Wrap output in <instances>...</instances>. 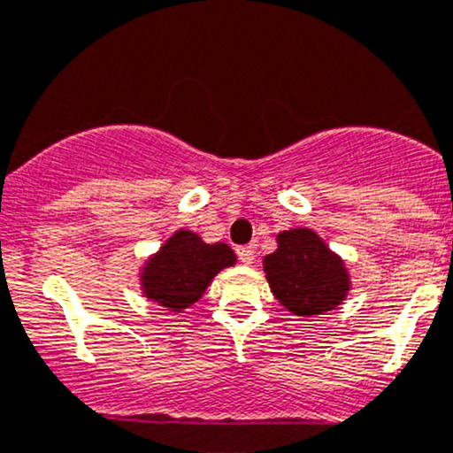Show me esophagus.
<instances>
[{
	"label": "esophagus",
	"instance_id": "esophagus-1",
	"mask_svg": "<svg viewBox=\"0 0 453 453\" xmlns=\"http://www.w3.org/2000/svg\"><path fill=\"white\" fill-rule=\"evenodd\" d=\"M236 256L242 264H251L253 257H256V251H253L251 244H249V247H236Z\"/></svg>",
	"mask_w": 453,
	"mask_h": 453
}]
</instances>
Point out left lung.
<instances>
[{"mask_svg":"<svg viewBox=\"0 0 453 453\" xmlns=\"http://www.w3.org/2000/svg\"><path fill=\"white\" fill-rule=\"evenodd\" d=\"M279 249L264 259L270 289L296 315H319L345 298L349 280L345 266L315 232L279 234Z\"/></svg>","mask_w":453,"mask_h":453,"instance_id":"8db88e82","label":"left lung"}]
</instances>
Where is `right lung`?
<instances>
[{
	"label": "right lung",
	"mask_w": 453,
	"mask_h": 453,
	"mask_svg": "<svg viewBox=\"0 0 453 453\" xmlns=\"http://www.w3.org/2000/svg\"><path fill=\"white\" fill-rule=\"evenodd\" d=\"M236 256L227 244H206L194 232H176L144 268V294L168 309H187L202 298L206 285Z\"/></svg>",
	"instance_id": "add662e5"
}]
</instances>
